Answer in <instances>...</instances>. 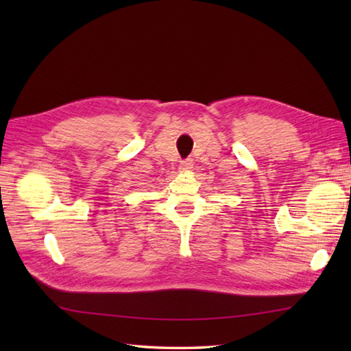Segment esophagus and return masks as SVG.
<instances>
[{
	"label": "esophagus",
	"instance_id": "1",
	"mask_svg": "<svg viewBox=\"0 0 351 351\" xmlns=\"http://www.w3.org/2000/svg\"><path fill=\"white\" fill-rule=\"evenodd\" d=\"M180 169L181 170H190V169H193V160L189 158V160H185V161H181Z\"/></svg>",
	"mask_w": 351,
	"mask_h": 351
}]
</instances>
